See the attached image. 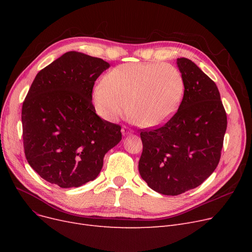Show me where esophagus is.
<instances>
[{
	"label": "esophagus",
	"instance_id": "1",
	"mask_svg": "<svg viewBox=\"0 0 252 252\" xmlns=\"http://www.w3.org/2000/svg\"><path fill=\"white\" fill-rule=\"evenodd\" d=\"M122 133H123L124 136H127V135H130L131 133H133V130L129 129L127 126H125L122 127Z\"/></svg>",
	"mask_w": 252,
	"mask_h": 252
}]
</instances>
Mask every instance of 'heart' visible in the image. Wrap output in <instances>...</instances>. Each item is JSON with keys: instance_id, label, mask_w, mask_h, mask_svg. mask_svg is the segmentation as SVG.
<instances>
[{"instance_id": "obj_1", "label": "heart", "mask_w": 252, "mask_h": 252, "mask_svg": "<svg viewBox=\"0 0 252 252\" xmlns=\"http://www.w3.org/2000/svg\"><path fill=\"white\" fill-rule=\"evenodd\" d=\"M184 90V77L177 66L131 62L106 74L104 83L93 90L92 101L98 115L109 123L117 122L128 109L131 121L143 127H154L174 115Z\"/></svg>"}]
</instances>
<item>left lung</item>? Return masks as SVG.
<instances>
[{"label": "left lung", "instance_id": "obj_1", "mask_svg": "<svg viewBox=\"0 0 252 252\" xmlns=\"http://www.w3.org/2000/svg\"><path fill=\"white\" fill-rule=\"evenodd\" d=\"M177 64L185 82L178 111L162 126L140 134V175L152 190L169 196L198 187L214 173L227 129L215 82L187 58Z\"/></svg>", "mask_w": 252, "mask_h": 252}]
</instances>
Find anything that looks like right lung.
I'll use <instances>...</instances> for the list:
<instances>
[{
	"mask_svg": "<svg viewBox=\"0 0 252 252\" xmlns=\"http://www.w3.org/2000/svg\"><path fill=\"white\" fill-rule=\"evenodd\" d=\"M109 63L75 51L39 71L21 112L23 147L30 165L61 188L95 180L103 158L122 140L121 126L96 114L92 92Z\"/></svg>",
	"mask_w": 252,
	"mask_h": 252,
	"instance_id": "obj_1",
	"label": "right lung"
}]
</instances>
